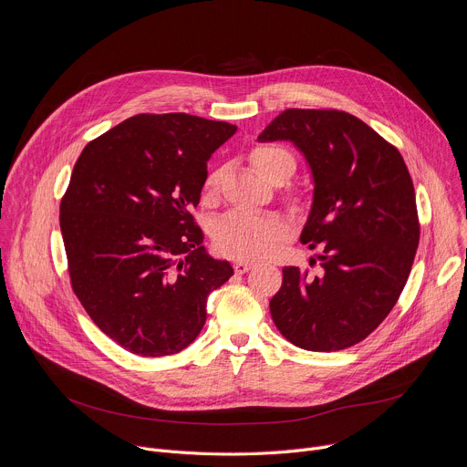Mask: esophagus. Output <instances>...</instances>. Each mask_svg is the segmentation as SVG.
Masks as SVG:
<instances>
[{
    "label": "esophagus",
    "mask_w": 467,
    "mask_h": 467,
    "mask_svg": "<svg viewBox=\"0 0 467 467\" xmlns=\"http://www.w3.org/2000/svg\"><path fill=\"white\" fill-rule=\"evenodd\" d=\"M254 262H249V260H236L234 262V272L236 274H247L249 270H253Z\"/></svg>",
    "instance_id": "esophagus-1"
}]
</instances>
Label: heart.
<instances>
[{"instance_id": "obj_1", "label": "heart", "mask_w": 467, "mask_h": 467, "mask_svg": "<svg viewBox=\"0 0 467 467\" xmlns=\"http://www.w3.org/2000/svg\"><path fill=\"white\" fill-rule=\"evenodd\" d=\"M249 161L260 177L270 182H285L296 170L294 157L279 146H256ZM220 171L214 170L205 179V192H216ZM285 222L274 214L251 211H231L214 225L216 247L234 258H264L270 256L286 238Z\"/></svg>"}]
</instances>
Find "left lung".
<instances>
[{
    "mask_svg": "<svg viewBox=\"0 0 467 467\" xmlns=\"http://www.w3.org/2000/svg\"><path fill=\"white\" fill-rule=\"evenodd\" d=\"M277 140L292 142L310 168L299 240L321 249V275L286 265L270 312L294 346L340 351L373 332L407 285L420 244L414 184L401 153L342 110L286 109L258 135Z\"/></svg>",
    "mask_w": 467,
    "mask_h": 467,
    "instance_id": "8db88e82",
    "label": "left lung"
}]
</instances>
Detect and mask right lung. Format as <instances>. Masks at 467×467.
Returning <instances> with one entry per match:
<instances>
[{"label":"right lung","mask_w":467,"mask_h":467,"mask_svg":"<svg viewBox=\"0 0 467 467\" xmlns=\"http://www.w3.org/2000/svg\"><path fill=\"white\" fill-rule=\"evenodd\" d=\"M236 125L184 112L127 118L88 142L60 202L72 288L92 321L140 357L188 348L207 299L233 275L192 209Z\"/></svg>","instance_id":"obj_1"}]
</instances>
